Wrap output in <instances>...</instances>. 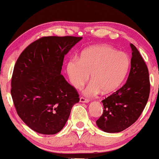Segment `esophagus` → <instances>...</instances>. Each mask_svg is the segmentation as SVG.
Here are the masks:
<instances>
[{"mask_svg": "<svg viewBox=\"0 0 159 159\" xmlns=\"http://www.w3.org/2000/svg\"><path fill=\"white\" fill-rule=\"evenodd\" d=\"M80 101L81 102V103H88V102L90 101V100L88 98H85L84 97H81L80 98Z\"/></svg>", "mask_w": 159, "mask_h": 159, "instance_id": "esophagus-1", "label": "esophagus"}]
</instances>
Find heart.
I'll list each match as a JSON object with an SVG mask.
<instances>
[{
    "mask_svg": "<svg viewBox=\"0 0 159 159\" xmlns=\"http://www.w3.org/2000/svg\"><path fill=\"white\" fill-rule=\"evenodd\" d=\"M130 66L129 56L107 45L89 47L80 54L79 60L71 58L66 64L69 80L75 88L85 84L90 75L91 82L85 95H97L101 91L108 94L116 90L127 75Z\"/></svg>",
    "mask_w": 159,
    "mask_h": 159,
    "instance_id": "b5f03b06",
    "label": "heart"
}]
</instances>
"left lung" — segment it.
<instances>
[{"mask_svg": "<svg viewBox=\"0 0 159 159\" xmlns=\"http://www.w3.org/2000/svg\"><path fill=\"white\" fill-rule=\"evenodd\" d=\"M131 68L126 83L102 101L103 112L96 121L100 129L114 133L127 129L138 120L146 106L150 94L148 69L133 44Z\"/></svg>", "mask_w": 159, "mask_h": 159, "instance_id": "8db88e82", "label": "left lung"}]
</instances>
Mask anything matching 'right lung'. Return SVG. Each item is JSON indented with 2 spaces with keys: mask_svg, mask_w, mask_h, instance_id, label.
Here are the masks:
<instances>
[{
  "mask_svg": "<svg viewBox=\"0 0 159 159\" xmlns=\"http://www.w3.org/2000/svg\"><path fill=\"white\" fill-rule=\"evenodd\" d=\"M82 37H43L19 56L11 78V94L16 112L32 130L58 133L80 101L75 87L61 75L64 56Z\"/></svg>",
  "mask_w": 159,
  "mask_h": 159,
  "instance_id": "obj_1",
  "label": "right lung"
}]
</instances>
